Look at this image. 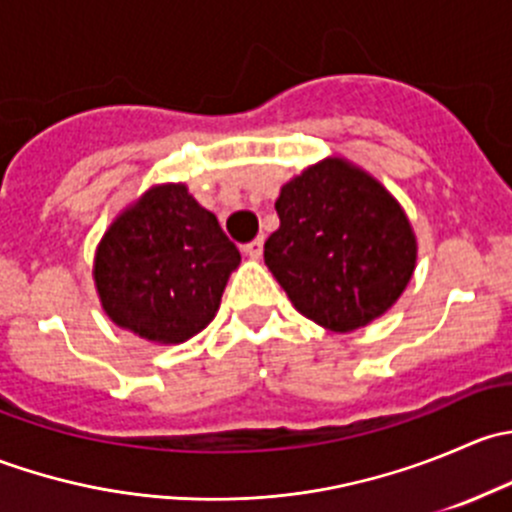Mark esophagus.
I'll return each instance as SVG.
<instances>
[{
    "mask_svg": "<svg viewBox=\"0 0 512 512\" xmlns=\"http://www.w3.org/2000/svg\"><path fill=\"white\" fill-rule=\"evenodd\" d=\"M242 252H245L247 257H252V260H260V257H262V237H255L252 242L242 245Z\"/></svg>",
    "mask_w": 512,
    "mask_h": 512,
    "instance_id": "34e87169",
    "label": "esophagus"
}]
</instances>
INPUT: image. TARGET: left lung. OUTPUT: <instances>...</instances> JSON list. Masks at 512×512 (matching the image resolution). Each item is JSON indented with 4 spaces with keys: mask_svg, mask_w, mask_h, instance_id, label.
I'll list each match as a JSON object with an SVG mask.
<instances>
[{
    "mask_svg": "<svg viewBox=\"0 0 512 512\" xmlns=\"http://www.w3.org/2000/svg\"><path fill=\"white\" fill-rule=\"evenodd\" d=\"M265 265L312 322L352 332L401 297L416 237L401 205L364 170L327 158L282 185Z\"/></svg>",
    "mask_w": 512,
    "mask_h": 512,
    "instance_id": "left-lung-1",
    "label": "left lung"
}]
</instances>
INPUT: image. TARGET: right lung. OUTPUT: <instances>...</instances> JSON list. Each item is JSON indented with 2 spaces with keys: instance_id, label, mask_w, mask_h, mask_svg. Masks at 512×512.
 Masks as SVG:
<instances>
[{
  "instance_id": "1",
  "label": "right lung",
  "mask_w": 512,
  "mask_h": 512,
  "mask_svg": "<svg viewBox=\"0 0 512 512\" xmlns=\"http://www.w3.org/2000/svg\"><path fill=\"white\" fill-rule=\"evenodd\" d=\"M240 252L185 185L148 190L103 235L94 280L108 317L178 344L213 322Z\"/></svg>"
}]
</instances>
